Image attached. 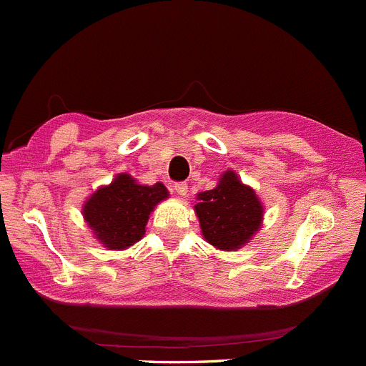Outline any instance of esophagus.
<instances>
[{"label":"esophagus","mask_w":366,"mask_h":366,"mask_svg":"<svg viewBox=\"0 0 366 366\" xmlns=\"http://www.w3.org/2000/svg\"><path fill=\"white\" fill-rule=\"evenodd\" d=\"M173 189H175V193L179 194V197H186L187 184L186 182H177L175 186H173Z\"/></svg>","instance_id":"34e87169"}]
</instances>
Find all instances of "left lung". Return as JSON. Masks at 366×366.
<instances>
[{
    "mask_svg": "<svg viewBox=\"0 0 366 366\" xmlns=\"http://www.w3.org/2000/svg\"><path fill=\"white\" fill-rule=\"evenodd\" d=\"M194 212L207 242L228 252L252 239L260 228L264 210L252 187L244 186L234 172H227L214 189L198 194Z\"/></svg>",
    "mask_w": 366,
    "mask_h": 366,
    "instance_id": "obj_1",
    "label": "left lung"
}]
</instances>
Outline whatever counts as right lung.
Instances as JSON below:
<instances>
[{
	"label": "right lung",
	"instance_id": "right-lung-1",
	"mask_svg": "<svg viewBox=\"0 0 366 366\" xmlns=\"http://www.w3.org/2000/svg\"><path fill=\"white\" fill-rule=\"evenodd\" d=\"M168 189L161 182L139 186L127 173H122L109 186L101 187L84 204L83 214L99 241L109 249H124L145 234L150 212Z\"/></svg>",
	"mask_w": 366,
	"mask_h": 366
}]
</instances>
